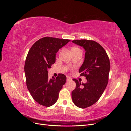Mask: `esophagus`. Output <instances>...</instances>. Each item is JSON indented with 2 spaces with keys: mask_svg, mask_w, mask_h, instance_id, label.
Instances as JSON below:
<instances>
[{
  "mask_svg": "<svg viewBox=\"0 0 131 131\" xmlns=\"http://www.w3.org/2000/svg\"><path fill=\"white\" fill-rule=\"evenodd\" d=\"M71 80H72V79H71L70 78H69V77H67V81H71Z\"/></svg>",
  "mask_w": 131,
  "mask_h": 131,
  "instance_id": "obj_1",
  "label": "esophagus"
}]
</instances>
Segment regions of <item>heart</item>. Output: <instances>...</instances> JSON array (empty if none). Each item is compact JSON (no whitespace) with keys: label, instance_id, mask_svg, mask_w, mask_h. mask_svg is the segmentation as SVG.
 Instances as JSON below:
<instances>
[{"label":"heart","instance_id":"b5f03b06","mask_svg":"<svg viewBox=\"0 0 131 131\" xmlns=\"http://www.w3.org/2000/svg\"><path fill=\"white\" fill-rule=\"evenodd\" d=\"M74 48H76V47H74Z\"/></svg>","mask_w":131,"mask_h":131}]
</instances>
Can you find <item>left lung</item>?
Wrapping results in <instances>:
<instances>
[{
  "label": "left lung",
  "instance_id": "left-lung-1",
  "mask_svg": "<svg viewBox=\"0 0 131 131\" xmlns=\"http://www.w3.org/2000/svg\"><path fill=\"white\" fill-rule=\"evenodd\" d=\"M72 42L85 51L84 61L79 72L87 79L85 84L73 79L76 88L72 92V101L79 108H85L96 103L104 91L108 82L110 61L105 50L98 42L85 39Z\"/></svg>",
  "mask_w": 131,
  "mask_h": 131
}]
</instances>
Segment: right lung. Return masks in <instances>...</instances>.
Masks as SVG:
<instances>
[{
  "label": "right lung",
  "mask_w": 131,
  "mask_h": 131,
  "mask_svg": "<svg viewBox=\"0 0 131 131\" xmlns=\"http://www.w3.org/2000/svg\"><path fill=\"white\" fill-rule=\"evenodd\" d=\"M70 41L44 37L35 42L28 53L25 64L26 84L31 96L39 104L49 107L58 100L67 78L59 74L56 78L49 79L48 69L56 61L58 50Z\"/></svg>",
  "instance_id": "add662e5"
}]
</instances>
